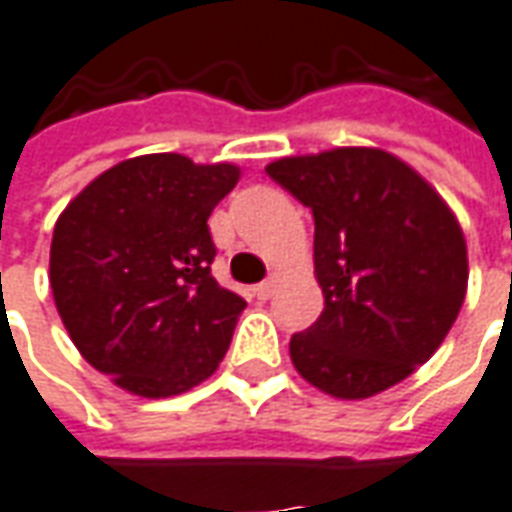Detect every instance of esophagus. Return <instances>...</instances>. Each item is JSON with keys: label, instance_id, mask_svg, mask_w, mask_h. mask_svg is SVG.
<instances>
[{"label": "esophagus", "instance_id": "1", "mask_svg": "<svg viewBox=\"0 0 512 512\" xmlns=\"http://www.w3.org/2000/svg\"><path fill=\"white\" fill-rule=\"evenodd\" d=\"M276 287H278L276 278H267V281H262V284H259L253 292H256V298H259V301H267V298H273V295H276Z\"/></svg>", "mask_w": 512, "mask_h": 512}]
</instances>
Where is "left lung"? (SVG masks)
Wrapping results in <instances>:
<instances>
[{"label":"left lung","mask_w":512,"mask_h":512,"mask_svg":"<svg viewBox=\"0 0 512 512\" xmlns=\"http://www.w3.org/2000/svg\"><path fill=\"white\" fill-rule=\"evenodd\" d=\"M267 175L315 217L323 312L292 334L295 370L334 398H370L407 379L465 301L468 250L454 211L376 147L278 158Z\"/></svg>","instance_id":"1"}]
</instances>
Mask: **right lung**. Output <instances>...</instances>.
Segmentation results:
<instances>
[{"instance_id":"1","label":"right lung","mask_w":512,"mask_h":512,"mask_svg":"<svg viewBox=\"0 0 512 512\" xmlns=\"http://www.w3.org/2000/svg\"><path fill=\"white\" fill-rule=\"evenodd\" d=\"M234 164L178 153L105 169L63 209L49 284L88 365L133 396L167 398L209 379L248 303L211 276L209 217Z\"/></svg>"}]
</instances>
